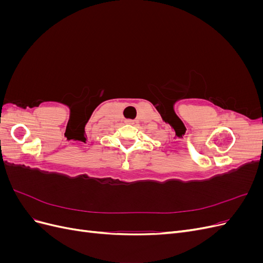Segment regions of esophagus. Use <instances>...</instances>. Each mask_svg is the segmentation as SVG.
Segmentation results:
<instances>
[{
    "label": "esophagus",
    "mask_w": 263,
    "mask_h": 263,
    "mask_svg": "<svg viewBox=\"0 0 263 263\" xmlns=\"http://www.w3.org/2000/svg\"><path fill=\"white\" fill-rule=\"evenodd\" d=\"M126 124H134L133 119H126Z\"/></svg>",
    "instance_id": "esophagus-1"
}]
</instances>
